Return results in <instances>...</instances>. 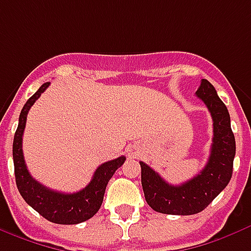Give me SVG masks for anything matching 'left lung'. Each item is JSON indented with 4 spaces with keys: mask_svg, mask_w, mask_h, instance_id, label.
<instances>
[{
    "mask_svg": "<svg viewBox=\"0 0 251 251\" xmlns=\"http://www.w3.org/2000/svg\"><path fill=\"white\" fill-rule=\"evenodd\" d=\"M196 94L207 106L213 118V144L205 168L186 182L170 185L149 165L140 162L145 200L153 210L163 214L200 213L227 186L233 174L235 138L227 107L207 79H202Z\"/></svg>",
    "mask_w": 251,
    "mask_h": 251,
    "instance_id": "left-lung-1",
    "label": "left lung"
}]
</instances>
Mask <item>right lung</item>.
I'll use <instances>...</instances> for the list:
<instances>
[{
	"mask_svg": "<svg viewBox=\"0 0 251 251\" xmlns=\"http://www.w3.org/2000/svg\"><path fill=\"white\" fill-rule=\"evenodd\" d=\"M49 85L50 82L44 83L27 100L20 114L18 127L13 141V162H14L16 183L18 192L27 205H30L48 221L59 225L81 224L83 221L92 218L100 210L109 179L113 177L117 169L122 166L126 158L122 155L102 163L94 172V176L88 186H85L79 192L70 193V194L51 190L31 177L30 173L27 172L24 153H22V135L26 125L27 113L33 106V103L41 97V94L45 92Z\"/></svg>",
	"mask_w": 251,
	"mask_h": 251,
	"instance_id": "1",
	"label": "right lung"
}]
</instances>
